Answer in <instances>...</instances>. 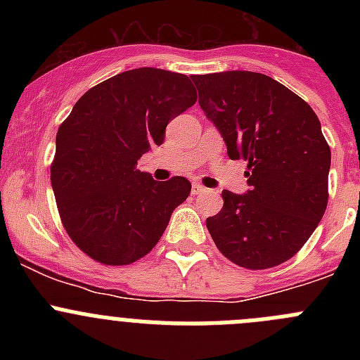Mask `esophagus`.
<instances>
[{
	"label": "esophagus",
	"mask_w": 360,
	"mask_h": 360,
	"mask_svg": "<svg viewBox=\"0 0 360 360\" xmlns=\"http://www.w3.org/2000/svg\"><path fill=\"white\" fill-rule=\"evenodd\" d=\"M191 191H193V195H200L205 191V186H202L200 183H193V186H191Z\"/></svg>",
	"instance_id": "34e87169"
}]
</instances>
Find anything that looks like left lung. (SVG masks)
Masks as SVG:
<instances>
[{"instance_id": "1", "label": "left lung", "mask_w": 360, "mask_h": 360, "mask_svg": "<svg viewBox=\"0 0 360 360\" xmlns=\"http://www.w3.org/2000/svg\"><path fill=\"white\" fill-rule=\"evenodd\" d=\"M191 79L228 157L249 162L248 193L224 190L223 209L207 217V230L238 266H277L303 248L328 207L331 150L321 122L300 96L261 72Z\"/></svg>"}]
</instances>
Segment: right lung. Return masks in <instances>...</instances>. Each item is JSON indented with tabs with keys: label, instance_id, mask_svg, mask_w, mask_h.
I'll return each mask as SVG.
<instances>
[{
	"label": "right lung",
	"instance_id": "add662e5",
	"mask_svg": "<svg viewBox=\"0 0 360 360\" xmlns=\"http://www.w3.org/2000/svg\"><path fill=\"white\" fill-rule=\"evenodd\" d=\"M195 103L190 76L157 68L120 72L79 97L57 130L50 179L64 228L86 256L122 266L157 245L191 183L155 181L137 160Z\"/></svg>",
	"mask_w": 360,
	"mask_h": 360
}]
</instances>
